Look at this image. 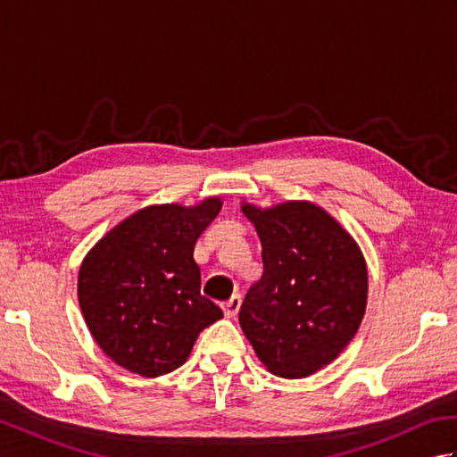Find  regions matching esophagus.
Here are the masks:
<instances>
[{"mask_svg": "<svg viewBox=\"0 0 457 457\" xmlns=\"http://www.w3.org/2000/svg\"><path fill=\"white\" fill-rule=\"evenodd\" d=\"M239 306H241V296L234 295V296L228 300V303H223V312H226L228 318H234L237 314Z\"/></svg>", "mask_w": 457, "mask_h": 457, "instance_id": "obj_1", "label": "esophagus"}]
</instances>
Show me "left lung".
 Here are the masks:
<instances>
[{"instance_id": "obj_1", "label": "left lung", "mask_w": 457, "mask_h": 457, "mask_svg": "<svg viewBox=\"0 0 457 457\" xmlns=\"http://www.w3.org/2000/svg\"><path fill=\"white\" fill-rule=\"evenodd\" d=\"M263 277L249 287L239 324L270 373L312 375L352 342L367 306V267L347 231L308 202L259 210Z\"/></svg>"}]
</instances>
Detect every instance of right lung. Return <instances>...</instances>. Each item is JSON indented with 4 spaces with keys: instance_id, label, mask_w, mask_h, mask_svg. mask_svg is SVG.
Wrapping results in <instances>:
<instances>
[{
    "instance_id": "obj_1",
    "label": "right lung",
    "mask_w": 457,
    "mask_h": 457,
    "mask_svg": "<svg viewBox=\"0 0 457 457\" xmlns=\"http://www.w3.org/2000/svg\"><path fill=\"white\" fill-rule=\"evenodd\" d=\"M220 210L218 198L194 208H143L86 255L79 275L84 320L104 353L128 371H174L202 329L223 316L202 295L194 261V245Z\"/></svg>"
}]
</instances>
